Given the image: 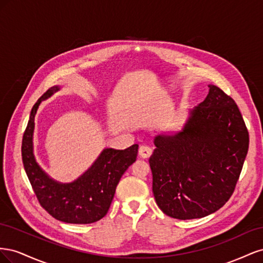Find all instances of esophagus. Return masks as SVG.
Masks as SVG:
<instances>
[{
    "label": "esophagus",
    "instance_id": "esophagus-1",
    "mask_svg": "<svg viewBox=\"0 0 263 263\" xmlns=\"http://www.w3.org/2000/svg\"><path fill=\"white\" fill-rule=\"evenodd\" d=\"M151 154H153V149H151L150 147H148V146H140L139 147V150H138L139 157L147 159L151 156Z\"/></svg>",
    "mask_w": 263,
    "mask_h": 263
}]
</instances>
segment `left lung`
<instances>
[{
  "instance_id": "left-lung-1",
  "label": "left lung",
  "mask_w": 263,
  "mask_h": 263,
  "mask_svg": "<svg viewBox=\"0 0 263 263\" xmlns=\"http://www.w3.org/2000/svg\"><path fill=\"white\" fill-rule=\"evenodd\" d=\"M209 87L180 130L154 138L153 192L172 218H202L224 206L248 153L249 134L235 101L218 86Z\"/></svg>"
}]
</instances>
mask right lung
<instances>
[{"instance_id":"obj_1","label":"right lung","mask_w":263,"mask_h":263,"mask_svg":"<svg viewBox=\"0 0 263 263\" xmlns=\"http://www.w3.org/2000/svg\"><path fill=\"white\" fill-rule=\"evenodd\" d=\"M61 89L62 85H53L31 108L22 142L23 164L39 203L51 216L69 224H91L107 214L119 180L136 161L138 145L103 149L90 168L71 182L52 179L34 154L35 116L42 102Z\"/></svg>"}]
</instances>
